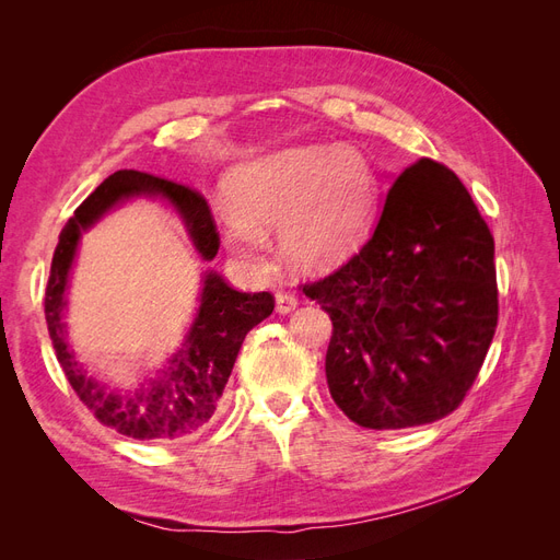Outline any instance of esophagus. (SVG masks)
<instances>
[{
  "label": "esophagus",
  "instance_id": "obj_1",
  "mask_svg": "<svg viewBox=\"0 0 560 560\" xmlns=\"http://www.w3.org/2000/svg\"><path fill=\"white\" fill-rule=\"evenodd\" d=\"M296 306H299V299L294 294H287V292H278L276 294V311L280 315H287V313L296 311Z\"/></svg>",
  "mask_w": 560,
  "mask_h": 560
}]
</instances>
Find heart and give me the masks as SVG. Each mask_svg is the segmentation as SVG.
Listing matches in <instances>:
<instances>
[{"label":"heart","instance_id":"obj_1","mask_svg":"<svg viewBox=\"0 0 560 560\" xmlns=\"http://www.w3.org/2000/svg\"><path fill=\"white\" fill-rule=\"evenodd\" d=\"M224 196L219 233L249 270L268 266V231H280L287 261L327 273L362 245L376 212L374 175L352 147H292L238 163Z\"/></svg>","mask_w":560,"mask_h":560}]
</instances>
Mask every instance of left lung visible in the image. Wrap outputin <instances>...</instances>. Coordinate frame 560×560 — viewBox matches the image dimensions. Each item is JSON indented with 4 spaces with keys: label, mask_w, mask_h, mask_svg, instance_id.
<instances>
[{
    "label": "left lung",
    "mask_w": 560,
    "mask_h": 560,
    "mask_svg": "<svg viewBox=\"0 0 560 560\" xmlns=\"http://www.w3.org/2000/svg\"><path fill=\"white\" fill-rule=\"evenodd\" d=\"M495 243L448 167L420 159L389 184L354 257L303 292L329 313V393L352 422L401 430L448 416L498 327Z\"/></svg>",
    "instance_id": "obj_1"
}]
</instances>
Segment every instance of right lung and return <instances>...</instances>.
<instances>
[{"label":"right lung","mask_w":560,"mask_h":560,"mask_svg":"<svg viewBox=\"0 0 560 560\" xmlns=\"http://www.w3.org/2000/svg\"><path fill=\"white\" fill-rule=\"evenodd\" d=\"M159 200L171 208L189 235L202 261H212L219 235L208 202L182 184L135 171L109 175L77 208L70 224L60 233L46 287V325L56 358L79 399L103 425L132 439H186L212 420L219 399L233 371L235 358L252 327L273 313L276 301L268 292H235L226 280L208 268L200 280L198 306L179 346L151 376L138 385L118 389L91 374L67 331V292L83 233L100 219L130 200Z\"/></svg>","instance_id":"add662e5"}]
</instances>
